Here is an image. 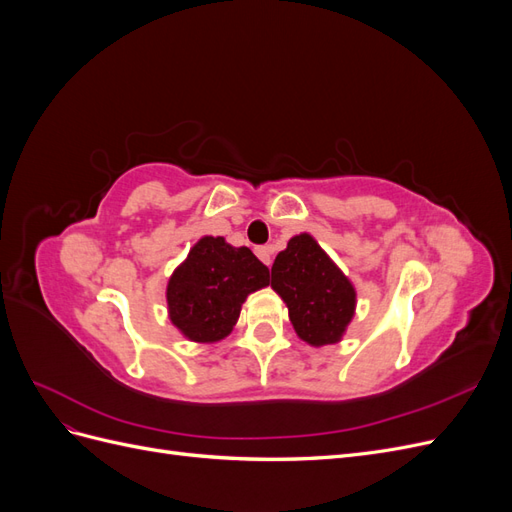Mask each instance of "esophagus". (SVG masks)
<instances>
[{"instance_id": "34e87169", "label": "esophagus", "mask_w": 512, "mask_h": 512, "mask_svg": "<svg viewBox=\"0 0 512 512\" xmlns=\"http://www.w3.org/2000/svg\"><path fill=\"white\" fill-rule=\"evenodd\" d=\"M271 254H273V247L271 245H262L256 247V256L265 262V265H271Z\"/></svg>"}]
</instances>
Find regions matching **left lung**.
<instances>
[{
    "label": "left lung",
    "instance_id": "8db88e82",
    "mask_svg": "<svg viewBox=\"0 0 512 512\" xmlns=\"http://www.w3.org/2000/svg\"><path fill=\"white\" fill-rule=\"evenodd\" d=\"M271 288L288 305L294 331L312 346L337 344L354 316V286L307 232L277 254Z\"/></svg>",
    "mask_w": 512,
    "mask_h": 512
}]
</instances>
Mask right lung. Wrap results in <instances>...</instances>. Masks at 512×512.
I'll use <instances>...</instances> for the list:
<instances>
[{
  "label": "right lung",
  "instance_id": "obj_1",
  "mask_svg": "<svg viewBox=\"0 0 512 512\" xmlns=\"http://www.w3.org/2000/svg\"><path fill=\"white\" fill-rule=\"evenodd\" d=\"M265 286L269 269L250 247L203 237L168 280L170 322L192 342H220L239 320L247 294Z\"/></svg>",
  "mask_w": 512,
  "mask_h": 512
}]
</instances>
